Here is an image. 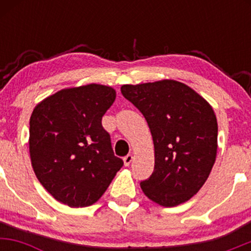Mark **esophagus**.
I'll use <instances>...</instances> for the list:
<instances>
[{"label": "esophagus", "mask_w": 251, "mask_h": 251, "mask_svg": "<svg viewBox=\"0 0 251 251\" xmlns=\"http://www.w3.org/2000/svg\"><path fill=\"white\" fill-rule=\"evenodd\" d=\"M132 160H133V155L132 154H127L124 157V164H125V166H128L129 164L132 163Z\"/></svg>", "instance_id": "esophagus-1"}]
</instances>
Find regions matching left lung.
Wrapping results in <instances>:
<instances>
[{"label":"left lung","instance_id":"8db88e82","mask_svg":"<svg viewBox=\"0 0 251 251\" xmlns=\"http://www.w3.org/2000/svg\"><path fill=\"white\" fill-rule=\"evenodd\" d=\"M142 112L154 145V170L140 188L151 201L176 206L197 194L217 153V119L209 102L175 80L122 86Z\"/></svg>","mask_w":251,"mask_h":251}]
</instances>
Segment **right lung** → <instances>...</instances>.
Segmentation results:
<instances>
[{
    "label": "right lung",
    "mask_w": 251,
    "mask_h": 251,
    "mask_svg": "<svg viewBox=\"0 0 251 251\" xmlns=\"http://www.w3.org/2000/svg\"><path fill=\"white\" fill-rule=\"evenodd\" d=\"M114 100L113 88L91 83L61 89L34 108L31 165L43 188L60 203L71 208L92 205L123 168L101 124Z\"/></svg>",
    "instance_id": "right-lung-1"
}]
</instances>
